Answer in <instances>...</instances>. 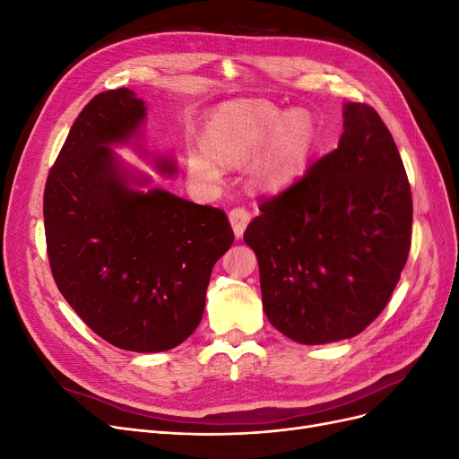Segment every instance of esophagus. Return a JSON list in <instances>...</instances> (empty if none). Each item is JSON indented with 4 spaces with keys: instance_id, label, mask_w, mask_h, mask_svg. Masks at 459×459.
I'll return each instance as SVG.
<instances>
[{
    "instance_id": "1",
    "label": "esophagus",
    "mask_w": 459,
    "mask_h": 459,
    "mask_svg": "<svg viewBox=\"0 0 459 459\" xmlns=\"http://www.w3.org/2000/svg\"><path fill=\"white\" fill-rule=\"evenodd\" d=\"M230 221H231V228L235 231V238H241V235L245 233L248 221H251V212L247 211V208L243 206H235L230 211Z\"/></svg>"
}]
</instances>
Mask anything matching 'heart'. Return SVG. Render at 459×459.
<instances>
[{
    "instance_id": "heart-1",
    "label": "heart",
    "mask_w": 459,
    "mask_h": 459,
    "mask_svg": "<svg viewBox=\"0 0 459 459\" xmlns=\"http://www.w3.org/2000/svg\"><path fill=\"white\" fill-rule=\"evenodd\" d=\"M316 124L307 110L277 108L266 101H245L221 108L204 130V149L187 152L189 174L203 184L221 178L220 162H243L266 143L253 164L258 187L275 189L293 179L308 162Z\"/></svg>"
}]
</instances>
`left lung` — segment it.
<instances>
[{"label": "left lung", "mask_w": 459, "mask_h": 459, "mask_svg": "<svg viewBox=\"0 0 459 459\" xmlns=\"http://www.w3.org/2000/svg\"><path fill=\"white\" fill-rule=\"evenodd\" d=\"M245 243L258 258L270 324L302 344L351 339L377 317L411 245V189L391 132L366 103L344 105L335 151L258 199Z\"/></svg>", "instance_id": "8db88e82"}]
</instances>
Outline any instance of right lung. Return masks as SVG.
Wrapping results in <instances>:
<instances>
[{"label":"right lung","instance_id":"add662e5","mask_svg":"<svg viewBox=\"0 0 459 459\" xmlns=\"http://www.w3.org/2000/svg\"><path fill=\"white\" fill-rule=\"evenodd\" d=\"M143 117L128 88L82 108L46 182V245L61 295L93 333L124 351L162 352L197 329L233 230L221 208L124 184L107 145L130 140Z\"/></svg>","mask_w":459,"mask_h":459}]
</instances>
